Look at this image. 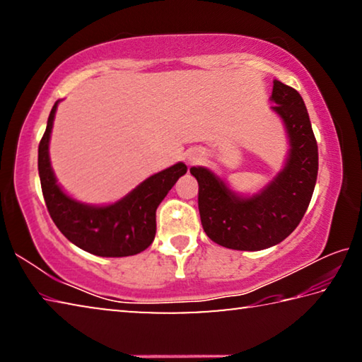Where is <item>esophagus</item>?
Returning a JSON list of instances; mask_svg holds the SVG:
<instances>
[{"mask_svg": "<svg viewBox=\"0 0 362 362\" xmlns=\"http://www.w3.org/2000/svg\"><path fill=\"white\" fill-rule=\"evenodd\" d=\"M198 161H199V155L189 156V163H198Z\"/></svg>", "mask_w": 362, "mask_h": 362, "instance_id": "esophagus-1", "label": "esophagus"}]
</instances>
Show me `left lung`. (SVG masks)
Returning a JSON list of instances; mask_svg holds the SVG:
<instances>
[{
	"mask_svg": "<svg viewBox=\"0 0 362 362\" xmlns=\"http://www.w3.org/2000/svg\"><path fill=\"white\" fill-rule=\"evenodd\" d=\"M273 110L284 119L291 156L272 185L244 199L204 168H192L198 180V207L206 235L220 246L262 250L286 240L303 218L317 177V144L305 102L296 89L273 83Z\"/></svg>",
	"mask_w": 362,
	"mask_h": 362,
	"instance_id": "left-lung-1",
	"label": "left lung"
}]
</instances>
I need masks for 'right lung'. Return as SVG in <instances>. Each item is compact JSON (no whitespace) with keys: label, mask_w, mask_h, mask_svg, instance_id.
Returning <instances> with one entry per match:
<instances>
[{"label":"right lung","mask_w":362,"mask_h":362,"mask_svg":"<svg viewBox=\"0 0 362 362\" xmlns=\"http://www.w3.org/2000/svg\"><path fill=\"white\" fill-rule=\"evenodd\" d=\"M57 102L49 113L38 146V170L47 212L66 240L99 257H127L142 252L155 240L156 209L164 196L187 173L183 163L158 173L107 207H90L69 198L56 183L49 163V137Z\"/></svg>","instance_id":"1"}]
</instances>
